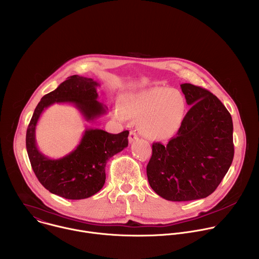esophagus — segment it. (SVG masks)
I'll list each match as a JSON object with an SVG mask.
<instances>
[{"mask_svg":"<svg viewBox=\"0 0 259 259\" xmlns=\"http://www.w3.org/2000/svg\"><path fill=\"white\" fill-rule=\"evenodd\" d=\"M137 139H138L137 133H136L135 131H130V134H129V142L132 143V142H134V141L137 140Z\"/></svg>","mask_w":259,"mask_h":259,"instance_id":"34e87169","label":"esophagus"}]
</instances>
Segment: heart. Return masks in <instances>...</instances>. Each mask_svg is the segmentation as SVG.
<instances>
[{
	"mask_svg": "<svg viewBox=\"0 0 259 259\" xmlns=\"http://www.w3.org/2000/svg\"><path fill=\"white\" fill-rule=\"evenodd\" d=\"M187 109L183 94L168 87H155L123 96L115 110L118 119L139 120L138 130L147 139L163 140L180 128Z\"/></svg>",
	"mask_w": 259,
	"mask_h": 259,
	"instance_id": "b5f03b06",
	"label": "heart"
}]
</instances>
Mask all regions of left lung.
Masks as SVG:
<instances>
[{"label": "left lung", "instance_id": "left-lung-1", "mask_svg": "<svg viewBox=\"0 0 259 259\" xmlns=\"http://www.w3.org/2000/svg\"><path fill=\"white\" fill-rule=\"evenodd\" d=\"M181 91L191 108L167 144L153 143L146 166L151 188L168 201L183 202L211 195L234 159L233 120L210 91L186 83Z\"/></svg>", "mask_w": 259, "mask_h": 259}]
</instances>
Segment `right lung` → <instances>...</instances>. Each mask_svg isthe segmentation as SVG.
<instances>
[{
	"label": "right lung",
	"mask_w": 259,
	"mask_h": 259,
	"mask_svg": "<svg viewBox=\"0 0 259 259\" xmlns=\"http://www.w3.org/2000/svg\"><path fill=\"white\" fill-rule=\"evenodd\" d=\"M99 84L90 78L71 76L54 91L42 97L26 131V151L31 168L42 186L50 193L68 200H81L98 193L105 182V165L109 158L128 146L129 131L110 134L101 129H86L75 151L60 159L42 154L35 143V126L41 114L53 103H71L92 122L106 114L97 100Z\"/></svg>",
	"instance_id": "1"
}]
</instances>
